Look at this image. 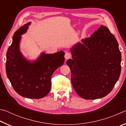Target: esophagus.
Returning <instances> with one entry per match:
<instances>
[{
    "label": "esophagus",
    "instance_id": "1",
    "mask_svg": "<svg viewBox=\"0 0 126 126\" xmlns=\"http://www.w3.org/2000/svg\"><path fill=\"white\" fill-rule=\"evenodd\" d=\"M71 54H70L69 53H68V52H67L65 54V55H64V57H65V59H66V60H67V59H69V58H71Z\"/></svg>",
    "mask_w": 126,
    "mask_h": 126
}]
</instances>
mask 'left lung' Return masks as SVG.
I'll use <instances>...</instances> for the list:
<instances>
[{
    "label": "left lung",
    "mask_w": 126,
    "mask_h": 126,
    "mask_svg": "<svg viewBox=\"0 0 126 126\" xmlns=\"http://www.w3.org/2000/svg\"><path fill=\"white\" fill-rule=\"evenodd\" d=\"M71 48L72 59L67 61L71 82L83 98L95 99L108 94L121 71V53L116 38L101 25L91 37Z\"/></svg>",
    "instance_id": "obj_1"
}]
</instances>
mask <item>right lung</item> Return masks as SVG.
<instances>
[{"mask_svg": "<svg viewBox=\"0 0 126 126\" xmlns=\"http://www.w3.org/2000/svg\"><path fill=\"white\" fill-rule=\"evenodd\" d=\"M29 22L14 33L13 42L8 49L5 69L13 87L20 95L31 99L46 96L51 88V77L64 62L63 51L54 54L42 53L37 60L30 62L19 50L21 35L27 31Z\"/></svg>", "mask_w": 126, "mask_h": 126, "instance_id": "right-lung-1", "label": "right lung"}]
</instances>
